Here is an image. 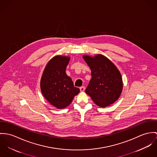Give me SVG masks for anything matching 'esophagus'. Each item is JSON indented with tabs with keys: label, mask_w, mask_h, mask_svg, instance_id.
Masks as SVG:
<instances>
[{
	"label": "esophagus",
	"mask_w": 157,
	"mask_h": 157,
	"mask_svg": "<svg viewBox=\"0 0 157 157\" xmlns=\"http://www.w3.org/2000/svg\"><path fill=\"white\" fill-rule=\"evenodd\" d=\"M85 89H86V88H85L84 86H82V87H80V91H82H82H84Z\"/></svg>",
	"instance_id": "obj_1"
}]
</instances>
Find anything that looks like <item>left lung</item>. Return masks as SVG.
Returning <instances> with one entry per match:
<instances>
[{
	"instance_id": "obj_1",
	"label": "left lung",
	"mask_w": 157,
	"mask_h": 157,
	"mask_svg": "<svg viewBox=\"0 0 157 157\" xmlns=\"http://www.w3.org/2000/svg\"><path fill=\"white\" fill-rule=\"evenodd\" d=\"M83 58L91 70V79L86 93L101 107L113 104L122 93L123 82L120 71L104 55L99 54L94 57L84 55Z\"/></svg>"
}]
</instances>
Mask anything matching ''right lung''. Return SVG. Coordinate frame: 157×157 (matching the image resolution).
<instances>
[{
	"instance_id": "obj_1",
	"label": "right lung",
	"mask_w": 157,
	"mask_h": 157,
	"mask_svg": "<svg viewBox=\"0 0 157 157\" xmlns=\"http://www.w3.org/2000/svg\"><path fill=\"white\" fill-rule=\"evenodd\" d=\"M70 57L56 56L46 65L40 86L44 97L58 109L66 108L71 102L79 89L74 87L71 79L66 73Z\"/></svg>"
}]
</instances>
